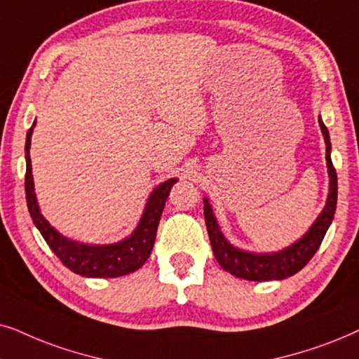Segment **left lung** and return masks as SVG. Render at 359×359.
<instances>
[{
    "mask_svg": "<svg viewBox=\"0 0 359 359\" xmlns=\"http://www.w3.org/2000/svg\"><path fill=\"white\" fill-rule=\"evenodd\" d=\"M320 130L323 133L325 144H327V167L330 177V187L327 203L318 218L315 219L309 231L295 241L294 245L280 250L277 252H250L240 248L233 246L226 238L223 236L222 229L218 226L217 218L213 215L212 205L208 203V198H203V215L205 224H207L210 243H212L213 255L217 257L218 264L228 271L229 274L241 277L246 280H280L285 277H290L305 267V264L312 259L315 252L322 245L325 233L333 222L337 210V198H338V180L337 170L332 164V144H330V135L327 126H325L322 118L318 119Z\"/></svg>",
    "mask_w": 359,
    "mask_h": 359,
    "instance_id": "1",
    "label": "left lung"
}]
</instances>
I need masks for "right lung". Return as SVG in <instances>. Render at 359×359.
I'll return each instance as SVG.
<instances>
[{
	"instance_id": "obj_1",
	"label": "right lung",
	"mask_w": 359,
	"mask_h": 359,
	"mask_svg": "<svg viewBox=\"0 0 359 359\" xmlns=\"http://www.w3.org/2000/svg\"><path fill=\"white\" fill-rule=\"evenodd\" d=\"M34 126L36 121L27 131L26 147H24L26 151V200L32 222L50 250L54 251V255L72 272L83 277H119L140 269L147 261L152 246H154L162 210H164L165 200L177 179L165 180L159 187L152 190L147 198L144 213L131 236L118 243H111V245H85V243L69 240L60 235L54 226H50V223L42 217L39 205H37L29 156L31 136Z\"/></svg>"
}]
</instances>
